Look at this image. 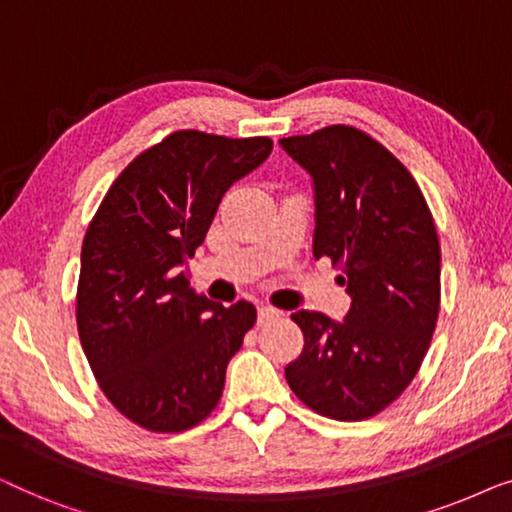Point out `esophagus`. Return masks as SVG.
Listing matches in <instances>:
<instances>
[{
	"mask_svg": "<svg viewBox=\"0 0 512 512\" xmlns=\"http://www.w3.org/2000/svg\"><path fill=\"white\" fill-rule=\"evenodd\" d=\"M279 310H275V307H268V305H261L258 307V324H270V321H275V319H279Z\"/></svg>",
	"mask_w": 512,
	"mask_h": 512,
	"instance_id": "34e87169",
	"label": "esophagus"
}]
</instances>
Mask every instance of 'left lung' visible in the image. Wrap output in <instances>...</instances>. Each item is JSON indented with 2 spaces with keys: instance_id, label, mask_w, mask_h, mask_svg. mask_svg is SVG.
<instances>
[{
  "instance_id": "left-lung-1",
  "label": "left lung",
  "mask_w": 512,
  "mask_h": 512,
  "mask_svg": "<svg viewBox=\"0 0 512 512\" xmlns=\"http://www.w3.org/2000/svg\"><path fill=\"white\" fill-rule=\"evenodd\" d=\"M314 191V258L342 263L352 307L335 321L291 319L305 347L286 366L289 387L319 415L356 422L403 394L422 366L440 310V247L410 172L366 132L331 125L279 139Z\"/></svg>"
}]
</instances>
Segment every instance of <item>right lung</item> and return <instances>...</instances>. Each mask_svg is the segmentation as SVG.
<instances>
[{
	"label": "right lung",
	"mask_w": 512,
	"mask_h": 512,
	"mask_svg": "<svg viewBox=\"0 0 512 512\" xmlns=\"http://www.w3.org/2000/svg\"><path fill=\"white\" fill-rule=\"evenodd\" d=\"M268 137L174 132L109 188L81 249V347L116 410L149 431L200 424L219 403L228 361L256 307H230L188 286L221 198L270 156Z\"/></svg>",
	"instance_id": "1"
}]
</instances>
